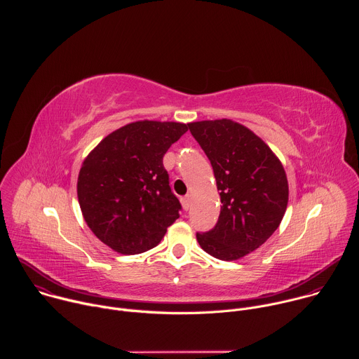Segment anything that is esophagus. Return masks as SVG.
<instances>
[{
	"label": "esophagus",
	"mask_w": 359,
	"mask_h": 359,
	"mask_svg": "<svg viewBox=\"0 0 359 359\" xmlns=\"http://www.w3.org/2000/svg\"><path fill=\"white\" fill-rule=\"evenodd\" d=\"M190 203H191V196H190V194H186V196L182 198V204H183V209H184V210H189V209H190Z\"/></svg>",
	"instance_id": "34e87169"
}]
</instances>
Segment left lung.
Returning a JSON list of instances; mask_svg holds the SVG:
<instances>
[{
    "label": "left lung",
    "instance_id": "1",
    "mask_svg": "<svg viewBox=\"0 0 359 359\" xmlns=\"http://www.w3.org/2000/svg\"><path fill=\"white\" fill-rule=\"evenodd\" d=\"M206 153L220 191L217 224L197 233L200 247L223 262L257 250L278 229L288 203L280 159L252 130L231 119L187 123Z\"/></svg>",
    "mask_w": 359,
    "mask_h": 359
}]
</instances>
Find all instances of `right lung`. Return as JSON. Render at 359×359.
<instances>
[{"label":"right lung","mask_w":359,"mask_h":359,"mask_svg":"<svg viewBox=\"0 0 359 359\" xmlns=\"http://www.w3.org/2000/svg\"><path fill=\"white\" fill-rule=\"evenodd\" d=\"M189 125L137 121L102 139L85 158L78 200L92 233L121 254L156 247L179 219V198L163 168L168 149Z\"/></svg>","instance_id":"1"}]
</instances>
